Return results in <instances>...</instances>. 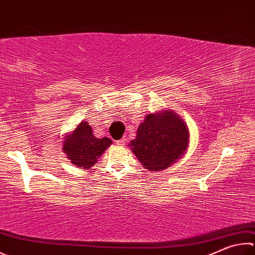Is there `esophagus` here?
Wrapping results in <instances>:
<instances>
[{
  "label": "esophagus",
  "instance_id": "34e87169",
  "mask_svg": "<svg viewBox=\"0 0 255 255\" xmlns=\"http://www.w3.org/2000/svg\"><path fill=\"white\" fill-rule=\"evenodd\" d=\"M126 140H127V138L126 137H123L120 140L116 141V143H118V145H125V143H126Z\"/></svg>",
  "mask_w": 255,
  "mask_h": 255
}]
</instances>
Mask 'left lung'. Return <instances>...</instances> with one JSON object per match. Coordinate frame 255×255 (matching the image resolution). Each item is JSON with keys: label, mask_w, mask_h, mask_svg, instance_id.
I'll return each instance as SVG.
<instances>
[{"label": "left lung", "mask_w": 255, "mask_h": 255, "mask_svg": "<svg viewBox=\"0 0 255 255\" xmlns=\"http://www.w3.org/2000/svg\"><path fill=\"white\" fill-rule=\"evenodd\" d=\"M188 138V128L183 119L174 112L164 110L146 116L138 127L136 139L131 140L129 147L143 167L149 172H158L184 155Z\"/></svg>", "instance_id": "left-lung-1"}]
</instances>
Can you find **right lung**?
Instances as JSON below:
<instances>
[{
	"mask_svg": "<svg viewBox=\"0 0 255 255\" xmlns=\"http://www.w3.org/2000/svg\"><path fill=\"white\" fill-rule=\"evenodd\" d=\"M112 143L113 140L107 137L96 138L89 124L83 122L71 135L64 138L62 149L72 164L81 168H90Z\"/></svg>",
	"mask_w": 255,
	"mask_h": 255,
	"instance_id": "add662e5",
	"label": "right lung"
}]
</instances>
